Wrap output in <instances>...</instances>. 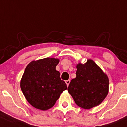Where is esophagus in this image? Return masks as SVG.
I'll return each mask as SVG.
<instances>
[{
  "label": "esophagus",
  "instance_id": "esophagus-1",
  "mask_svg": "<svg viewBox=\"0 0 127 127\" xmlns=\"http://www.w3.org/2000/svg\"><path fill=\"white\" fill-rule=\"evenodd\" d=\"M70 82V80H66L65 81V83H66V84H67V87H68V85H69Z\"/></svg>",
  "mask_w": 127,
  "mask_h": 127
}]
</instances>
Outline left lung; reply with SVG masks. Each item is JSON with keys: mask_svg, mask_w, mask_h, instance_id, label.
I'll return each mask as SVG.
<instances>
[{"mask_svg": "<svg viewBox=\"0 0 127 127\" xmlns=\"http://www.w3.org/2000/svg\"><path fill=\"white\" fill-rule=\"evenodd\" d=\"M76 78L71 80L68 91L78 107L90 109L99 105L109 89L107 75L92 59L77 65Z\"/></svg>", "mask_w": 127, "mask_h": 127, "instance_id": "obj_1", "label": "left lung"}]
</instances>
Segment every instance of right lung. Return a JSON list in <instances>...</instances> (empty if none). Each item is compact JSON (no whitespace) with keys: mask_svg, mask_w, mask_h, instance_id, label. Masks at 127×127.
<instances>
[{"mask_svg":"<svg viewBox=\"0 0 127 127\" xmlns=\"http://www.w3.org/2000/svg\"><path fill=\"white\" fill-rule=\"evenodd\" d=\"M59 62V59L47 57L33 60L25 68L20 88L27 102L37 109L52 108L67 90V84L55 69Z\"/></svg>","mask_w":127,"mask_h":127,"instance_id":"1","label":"right lung"}]
</instances>
